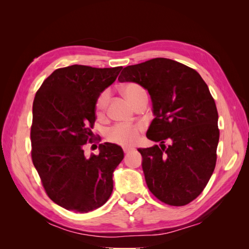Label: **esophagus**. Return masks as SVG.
Returning <instances> with one entry per match:
<instances>
[{
	"label": "esophagus",
	"instance_id": "obj_1",
	"mask_svg": "<svg viewBox=\"0 0 249 249\" xmlns=\"http://www.w3.org/2000/svg\"><path fill=\"white\" fill-rule=\"evenodd\" d=\"M123 151H124L125 154H127V153H129L131 151V149H129V147H124Z\"/></svg>",
	"mask_w": 249,
	"mask_h": 249
}]
</instances>
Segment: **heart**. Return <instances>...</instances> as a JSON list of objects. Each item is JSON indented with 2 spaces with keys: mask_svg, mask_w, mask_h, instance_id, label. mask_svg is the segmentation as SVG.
Masks as SVG:
<instances>
[{
  "mask_svg": "<svg viewBox=\"0 0 249 249\" xmlns=\"http://www.w3.org/2000/svg\"><path fill=\"white\" fill-rule=\"evenodd\" d=\"M122 93L128 102L135 106L137 102L142 97L145 96L146 93L144 89L138 83L128 82L122 87ZM109 99V92L104 91L99 94V96L95 103V108H96L97 114L102 115L105 112L106 106H107ZM142 130L141 125H123L118 124L109 128L106 133V138L110 142L115 144H120L122 146H130L135 144L139 139L140 131Z\"/></svg>",
  "mask_w": 249,
  "mask_h": 249,
  "instance_id": "b5f03b06",
  "label": "heart"
}]
</instances>
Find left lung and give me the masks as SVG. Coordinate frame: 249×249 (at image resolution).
Here are the masks:
<instances>
[{
    "mask_svg": "<svg viewBox=\"0 0 249 249\" xmlns=\"http://www.w3.org/2000/svg\"><path fill=\"white\" fill-rule=\"evenodd\" d=\"M119 81L140 84L152 98L155 119L146 137L160 144L138 149L150 192L169 205L192 202L217 160L218 113L206 83L193 68L165 57L125 67Z\"/></svg>",
    "mask_w": 249,
    "mask_h": 249,
    "instance_id": "left-lung-1",
    "label": "left lung"
}]
</instances>
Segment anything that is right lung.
<instances>
[{
  "instance_id": "obj_1",
  "label": "right lung",
  "mask_w": 249,
  "mask_h": 249,
  "mask_svg": "<svg viewBox=\"0 0 249 249\" xmlns=\"http://www.w3.org/2000/svg\"><path fill=\"white\" fill-rule=\"evenodd\" d=\"M122 66L57 68L41 84L33 102L32 161L46 194L62 208L88 213L107 202L112 174L124 158L122 147L105 142L99 154H84L93 143L95 103Z\"/></svg>"
}]
</instances>
